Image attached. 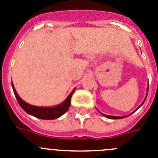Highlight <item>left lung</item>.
I'll return each instance as SVG.
<instances>
[{"instance_id":"1","label":"left lung","mask_w":158,"mask_h":158,"mask_svg":"<svg viewBox=\"0 0 158 158\" xmlns=\"http://www.w3.org/2000/svg\"><path fill=\"white\" fill-rule=\"evenodd\" d=\"M147 93H148V92H147ZM144 102H145V100H144V101H143V103H142V104H141V105L139 106V107H138V108H137L136 110L139 109V107H140L142 105V104H144ZM136 110H135V111H136ZM135 111H134V112H135ZM134 112H133V113H134ZM131 114H132V113H131ZM104 115V116H105V117H107V118H111V119H119V118H126V117H127V116H111V115Z\"/></svg>"}]
</instances>
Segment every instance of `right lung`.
Instances as JSON below:
<instances>
[{
    "mask_svg": "<svg viewBox=\"0 0 158 158\" xmlns=\"http://www.w3.org/2000/svg\"><path fill=\"white\" fill-rule=\"evenodd\" d=\"M12 86L16 100H17L19 106L23 108V111H26L29 115H33V116L36 117V118H42V119H55V118L62 116L63 114H65L67 111V110L69 109V106H70L71 97H72L73 93L74 92V89H73L72 93L69 95V96L65 99V101L58 106L51 107H36V106H33L27 104L26 102L22 100L20 97L18 96L12 83Z\"/></svg>",
    "mask_w": 158,
    "mask_h": 158,
    "instance_id": "1",
    "label": "right lung"
}]
</instances>
